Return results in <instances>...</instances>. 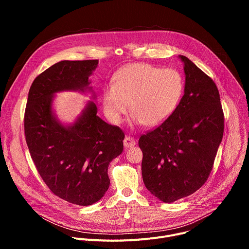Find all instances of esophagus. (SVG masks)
Instances as JSON below:
<instances>
[{
	"label": "esophagus",
	"mask_w": 249,
	"mask_h": 249,
	"mask_svg": "<svg viewBox=\"0 0 249 249\" xmlns=\"http://www.w3.org/2000/svg\"><path fill=\"white\" fill-rule=\"evenodd\" d=\"M123 144H124V147L126 148V149H129V148H132V147H134L135 145H136V142H135V140H134V138H132V137H125V139H124V141H123Z\"/></svg>",
	"instance_id": "34e87169"
}]
</instances>
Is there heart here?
I'll use <instances>...</instances> for the list:
<instances>
[{
	"label": "heart",
	"instance_id": "heart-1",
	"mask_svg": "<svg viewBox=\"0 0 249 249\" xmlns=\"http://www.w3.org/2000/svg\"><path fill=\"white\" fill-rule=\"evenodd\" d=\"M182 92L183 80L177 71L129 64L117 71L111 85L103 88V110L111 123L120 124L130 105L133 125L155 127L173 113Z\"/></svg>",
	"mask_w": 249,
	"mask_h": 249
}]
</instances>
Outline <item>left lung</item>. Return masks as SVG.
<instances>
[{"label":"left lung","mask_w":249,"mask_h":249,"mask_svg":"<svg viewBox=\"0 0 249 249\" xmlns=\"http://www.w3.org/2000/svg\"><path fill=\"white\" fill-rule=\"evenodd\" d=\"M178 58L184 94L161 125L139 139L145 186L164 203L187 197L206 182L224 134L217 86L187 57Z\"/></svg>","instance_id":"left-lung-1"}]
</instances>
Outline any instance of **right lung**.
I'll return each instance as SVG.
<instances>
[{"label": "right lung", "instance_id": "right-lung-1", "mask_svg": "<svg viewBox=\"0 0 249 249\" xmlns=\"http://www.w3.org/2000/svg\"><path fill=\"white\" fill-rule=\"evenodd\" d=\"M98 60L60 61L35 79L24 114V133L30 156L42 179L58 197L89 206L107 191L110 161L123 152L124 133L96 115V94L89 78ZM63 91L92 93L72 124H63L53 109Z\"/></svg>", "mask_w": 249, "mask_h": 249}]
</instances>
